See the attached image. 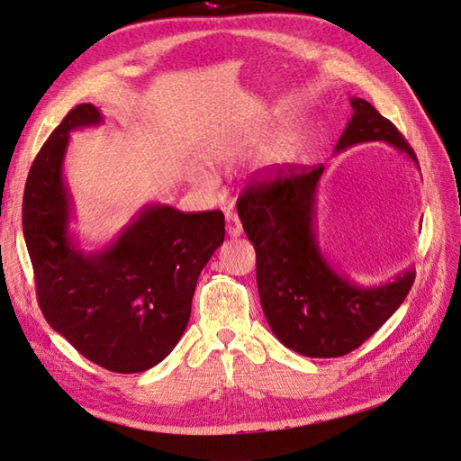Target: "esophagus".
<instances>
[{"label":"esophagus","mask_w":461,"mask_h":461,"mask_svg":"<svg viewBox=\"0 0 461 461\" xmlns=\"http://www.w3.org/2000/svg\"><path fill=\"white\" fill-rule=\"evenodd\" d=\"M225 221H227V234L230 236V239H236V236L242 234V222L232 212H229L225 215Z\"/></svg>","instance_id":"1"}]
</instances>
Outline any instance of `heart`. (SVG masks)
<instances>
[{"instance_id":"1","label":"heart","mask_w":461,"mask_h":461,"mask_svg":"<svg viewBox=\"0 0 461 461\" xmlns=\"http://www.w3.org/2000/svg\"><path fill=\"white\" fill-rule=\"evenodd\" d=\"M288 158H290V151H288L286 144L278 142V144H275L271 148L269 156H267V159H265V163H267L269 169H281L283 165L288 163Z\"/></svg>"}]
</instances>
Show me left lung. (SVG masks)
Instances as JSON below:
<instances>
[{
	"label": "left lung",
	"mask_w": 461,
	"mask_h": 461,
	"mask_svg": "<svg viewBox=\"0 0 461 461\" xmlns=\"http://www.w3.org/2000/svg\"><path fill=\"white\" fill-rule=\"evenodd\" d=\"M348 121L334 151L386 142L420 163L406 138L369 102L350 97ZM325 167L286 165L271 180H252L240 194L239 217L256 248L258 290L275 337L308 357L356 350L393 315L415 281L406 269L393 281L359 286L332 267L317 242L315 194Z\"/></svg>",
	"instance_id": "8db88e82"
}]
</instances>
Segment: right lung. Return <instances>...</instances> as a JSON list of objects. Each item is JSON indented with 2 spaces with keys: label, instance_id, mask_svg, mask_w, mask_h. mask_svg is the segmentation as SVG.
I'll return each instance as SVG.
<instances>
[{
  "label": "right lung",
  "instance_id": "obj_1",
  "mask_svg": "<svg viewBox=\"0 0 461 461\" xmlns=\"http://www.w3.org/2000/svg\"><path fill=\"white\" fill-rule=\"evenodd\" d=\"M102 121L95 105L80 104L41 146L24 186L23 232L51 329L95 366L142 373L183 337L198 276L225 240V215L149 203L113 242L85 252L68 229L63 161L68 132Z\"/></svg>",
  "mask_w": 461,
  "mask_h": 461
}]
</instances>
